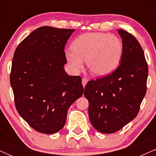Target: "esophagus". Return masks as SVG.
Segmentation results:
<instances>
[{
    "mask_svg": "<svg viewBox=\"0 0 156 156\" xmlns=\"http://www.w3.org/2000/svg\"><path fill=\"white\" fill-rule=\"evenodd\" d=\"M87 82H88V79H87V78H82V84H83V87H85L86 84L87 83Z\"/></svg>",
    "mask_w": 156,
    "mask_h": 156,
    "instance_id": "1",
    "label": "esophagus"
}]
</instances>
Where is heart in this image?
Instances as JSON below:
<instances>
[{
    "instance_id": "b5f03b06",
    "label": "heart",
    "mask_w": 156,
    "mask_h": 156,
    "mask_svg": "<svg viewBox=\"0 0 156 156\" xmlns=\"http://www.w3.org/2000/svg\"><path fill=\"white\" fill-rule=\"evenodd\" d=\"M122 42L119 37L106 33H87L80 35L65 51V57L74 73L83 68V61L94 76H103L114 71L122 55Z\"/></svg>"
}]
</instances>
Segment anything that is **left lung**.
<instances>
[{"label":"left lung","mask_w":156,"mask_h":156,"mask_svg":"<svg viewBox=\"0 0 156 156\" xmlns=\"http://www.w3.org/2000/svg\"><path fill=\"white\" fill-rule=\"evenodd\" d=\"M123 51L120 64L111 74L89 80L84 89L92 126L115 133L137 116L147 92L148 66L142 48L128 31L119 29Z\"/></svg>","instance_id":"left-lung-1"}]
</instances>
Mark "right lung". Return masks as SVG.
Listing matches in <instances>:
<instances>
[{
  "instance_id": "right-lung-1",
  "label": "right lung",
  "mask_w": 156,
  "mask_h": 156,
  "mask_svg": "<svg viewBox=\"0 0 156 156\" xmlns=\"http://www.w3.org/2000/svg\"><path fill=\"white\" fill-rule=\"evenodd\" d=\"M75 29L38 28L14 53L10 83L21 117L42 133L59 131L68 108L83 93L81 78L64 71V46Z\"/></svg>"
}]
</instances>
